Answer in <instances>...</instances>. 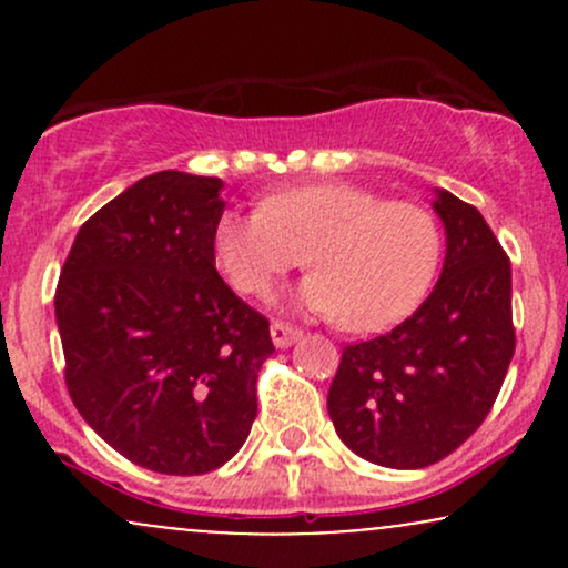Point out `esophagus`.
<instances>
[{"instance_id": "obj_1", "label": "esophagus", "mask_w": 568, "mask_h": 568, "mask_svg": "<svg viewBox=\"0 0 568 568\" xmlns=\"http://www.w3.org/2000/svg\"><path fill=\"white\" fill-rule=\"evenodd\" d=\"M270 334H272V342H275V347H288V344H293L298 336H302V331L293 328V325L283 321H275L270 325Z\"/></svg>"}]
</instances>
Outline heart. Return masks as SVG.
<instances>
[{"label":"heart","mask_w":568,"mask_h":568,"mask_svg":"<svg viewBox=\"0 0 568 568\" xmlns=\"http://www.w3.org/2000/svg\"><path fill=\"white\" fill-rule=\"evenodd\" d=\"M443 253L440 224L419 202L384 200L357 184L270 194L262 211L226 213L213 256L243 296H270L304 262L302 302L368 334L408 317L427 296Z\"/></svg>","instance_id":"b5f03b06"}]
</instances>
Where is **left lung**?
<instances>
[{
  "label": "left lung",
  "mask_w": 568,
  "mask_h": 568,
  "mask_svg": "<svg viewBox=\"0 0 568 568\" xmlns=\"http://www.w3.org/2000/svg\"><path fill=\"white\" fill-rule=\"evenodd\" d=\"M446 262L425 304L347 344L328 389L338 438L393 470L440 462L484 425L515 352L510 258L470 202L438 189Z\"/></svg>",
  "instance_id": "1"
}]
</instances>
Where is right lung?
Masks as SVG:
<instances>
[{
    "label": "right lung",
    "mask_w": 568,
    "mask_h": 568,
    "mask_svg": "<svg viewBox=\"0 0 568 568\" xmlns=\"http://www.w3.org/2000/svg\"><path fill=\"white\" fill-rule=\"evenodd\" d=\"M221 179L162 171L77 232L55 288L63 379L82 419L133 465L202 475L240 452L270 321L216 272Z\"/></svg>",
    "instance_id": "add662e5"
}]
</instances>
